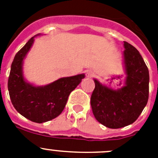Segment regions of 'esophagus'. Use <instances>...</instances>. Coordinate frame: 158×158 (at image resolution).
I'll list each match as a JSON object with an SVG mask.
<instances>
[{"instance_id":"obj_1","label":"esophagus","mask_w":158,"mask_h":158,"mask_svg":"<svg viewBox=\"0 0 158 158\" xmlns=\"http://www.w3.org/2000/svg\"><path fill=\"white\" fill-rule=\"evenodd\" d=\"M94 73H93V70H87L86 71V76L89 77H91L93 76Z\"/></svg>"}]
</instances>
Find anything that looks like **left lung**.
<instances>
[{"label":"left lung","mask_w":158,"mask_h":158,"mask_svg":"<svg viewBox=\"0 0 158 158\" xmlns=\"http://www.w3.org/2000/svg\"><path fill=\"white\" fill-rule=\"evenodd\" d=\"M125 85L114 90L94 79L91 106L95 118L104 126L118 129L133 123L149 99V69L135 47L124 41Z\"/></svg>","instance_id":"8db88e82"}]
</instances>
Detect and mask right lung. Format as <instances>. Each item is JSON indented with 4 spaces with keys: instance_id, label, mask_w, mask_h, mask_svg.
I'll return each mask as SVG.
<instances>
[{
    "instance_id": "1",
    "label": "right lung",
    "mask_w": 158,
    "mask_h": 158,
    "mask_svg": "<svg viewBox=\"0 0 158 158\" xmlns=\"http://www.w3.org/2000/svg\"><path fill=\"white\" fill-rule=\"evenodd\" d=\"M34 42L31 38L15 55L8 81L11 101L18 112L32 122L42 123L62 113L73 90L81 83L85 74L60 78L45 86L35 87L23 79V60Z\"/></svg>"
}]
</instances>
